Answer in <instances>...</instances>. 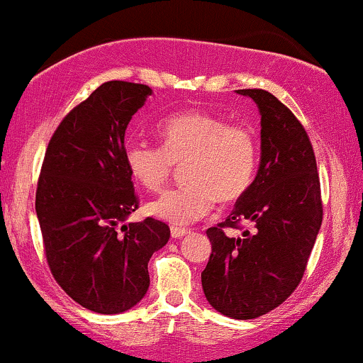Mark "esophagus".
<instances>
[{"label":"esophagus","instance_id":"34e87169","mask_svg":"<svg viewBox=\"0 0 363 363\" xmlns=\"http://www.w3.org/2000/svg\"><path fill=\"white\" fill-rule=\"evenodd\" d=\"M170 235H172V238H182L187 235V230L186 228H179V226H172V230H170Z\"/></svg>","mask_w":363,"mask_h":363}]
</instances>
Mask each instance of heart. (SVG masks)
<instances>
[{"label": "heart", "mask_w": 363, "mask_h": 363, "mask_svg": "<svg viewBox=\"0 0 363 363\" xmlns=\"http://www.w3.org/2000/svg\"><path fill=\"white\" fill-rule=\"evenodd\" d=\"M162 147L130 142L125 164L130 176L148 191H159L182 165L187 184L165 191L148 203V213L174 226H186L208 215L215 201L242 198L255 176L257 140L243 125H230L225 116L189 110L157 123Z\"/></svg>", "instance_id": "b5f03b06"}]
</instances>
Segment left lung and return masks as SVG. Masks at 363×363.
<instances>
[{
  "instance_id": "left-lung-1",
  "label": "left lung",
  "mask_w": 363,
  "mask_h": 363,
  "mask_svg": "<svg viewBox=\"0 0 363 363\" xmlns=\"http://www.w3.org/2000/svg\"><path fill=\"white\" fill-rule=\"evenodd\" d=\"M260 113V164L248 191L211 242L201 274L208 303L233 320H253L282 304L298 287L323 221L320 177L306 130L264 89H238ZM252 220L253 234L226 238L225 225Z\"/></svg>"
}]
</instances>
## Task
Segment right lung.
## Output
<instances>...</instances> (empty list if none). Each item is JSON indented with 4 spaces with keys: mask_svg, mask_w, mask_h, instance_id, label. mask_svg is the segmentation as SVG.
<instances>
[{
    "mask_svg": "<svg viewBox=\"0 0 363 363\" xmlns=\"http://www.w3.org/2000/svg\"><path fill=\"white\" fill-rule=\"evenodd\" d=\"M152 89L108 81L64 118L47 147L35 211L52 276L82 308L132 309L150 286L148 260L170 238L154 218L126 223L138 208L125 164V132Z\"/></svg>",
    "mask_w": 363,
    "mask_h": 363,
    "instance_id": "obj_1",
    "label": "right lung"
}]
</instances>
